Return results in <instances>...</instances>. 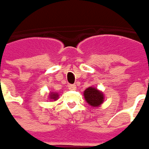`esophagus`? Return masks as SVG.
Segmentation results:
<instances>
[{"instance_id": "34e87169", "label": "esophagus", "mask_w": 149, "mask_h": 149, "mask_svg": "<svg viewBox=\"0 0 149 149\" xmlns=\"http://www.w3.org/2000/svg\"><path fill=\"white\" fill-rule=\"evenodd\" d=\"M68 89L71 91H75L77 89V86L76 85H69L68 86Z\"/></svg>"}]
</instances>
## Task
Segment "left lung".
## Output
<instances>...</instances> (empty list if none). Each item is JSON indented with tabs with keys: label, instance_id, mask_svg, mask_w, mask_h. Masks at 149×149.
I'll return each mask as SVG.
<instances>
[{
	"label": "left lung",
	"instance_id": "8db88e82",
	"mask_svg": "<svg viewBox=\"0 0 149 149\" xmlns=\"http://www.w3.org/2000/svg\"><path fill=\"white\" fill-rule=\"evenodd\" d=\"M83 95L87 104L94 109L96 107H100L105 100V95L103 94V91L94 86L87 87L83 91Z\"/></svg>",
	"mask_w": 149,
	"mask_h": 149
}]
</instances>
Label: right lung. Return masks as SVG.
<instances>
[{
  "mask_svg": "<svg viewBox=\"0 0 149 149\" xmlns=\"http://www.w3.org/2000/svg\"><path fill=\"white\" fill-rule=\"evenodd\" d=\"M59 98V92L50 91L49 95V100L50 101H56Z\"/></svg>",
  "mask_w": 149,
  "mask_h": 149,
  "instance_id": "right-lung-1",
  "label": "right lung"
}]
</instances>
